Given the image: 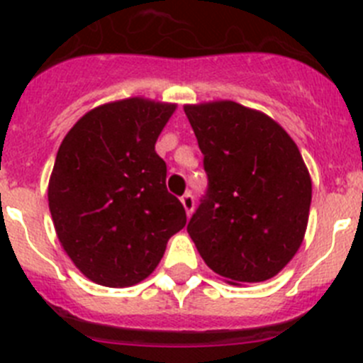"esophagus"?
Segmentation results:
<instances>
[{"instance_id": "esophagus-1", "label": "esophagus", "mask_w": 363, "mask_h": 363, "mask_svg": "<svg viewBox=\"0 0 363 363\" xmlns=\"http://www.w3.org/2000/svg\"><path fill=\"white\" fill-rule=\"evenodd\" d=\"M182 203H184V208L185 212H187V216H191L192 211H194V196H192L191 192L184 194L182 196Z\"/></svg>"}]
</instances>
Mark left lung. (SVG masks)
<instances>
[{
  "label": "left lung",
  "instance_id": "8db88e82",
  "mask_svg": "<svg viewBox=\"0 0 363 363\" xmlns=\"http://www.w3.org/2000/svg\"><path fill=\"white\" fill-rule=\"evenodd\" d=\"M208 178L187 232L230 284L272 279L304 239L311 178L297 144L270 116L232 101L185 106Z\"/></svg>",
  "mask_w": 363,
  "mask_h": 363
}]
</instances>
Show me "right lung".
<instances>
[{"label":"right lung","instance_id":"right-lung-1","mask_svg":"<svg viewBox=\"0 0 363 363\" xmlns=\"http://www.w3.org/2000/svg\"><path fill=\"white\" fill-rule=\"evenodd\" d=\"M176 104L133 97L86 113L65 136L48 184L62 248L93 282L125 288L155 272L187 223L155 151Z\"/></svg>","mask_w":363,"mask_h":363}]
</instances>
